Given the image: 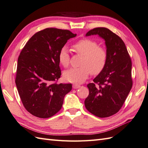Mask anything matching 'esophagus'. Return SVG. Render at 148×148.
<instances>
[{
    "instance_id": "34e87169",
    "label": "esophagus",
    "mask_w": 148,
    "mask_h": 148,
    "mask_svg": "<svg viewBox=\"0 0 148 148\" xmlns=\"http://www.w3.org/2000/svg\"><path fill=\"white\" fill-rule=\"evenodd\" d=\"M80 87V85H78V84H74L73 85V88H78Z\"/></svg>"
}]
</instances>
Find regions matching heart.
Wrapping results in <instances>:
<instances>
[{
  "label": "heart",
  "instance_id": "heart-1",
  "mask_svg": "<svg viewBox=\"0 0 148 148\" xmlns=\"http://www.w3.org/2000/svg\"><path fill=\"white\" fill-rule=\"evenodd\" d=\"M73 48L80 55L84 56L79 68H71L64 72L63 76L66 80L80 84L84 82L90 73L98 75L106 66L107 53L105 49L99 47L98 43L89 39H84L73 45ZM60 63L64 67L70 64V56L66 46L60 49L58 55Z\"/></svg>",
  "mask_w": 148,
  "mask_h": 148
}]
</instances>
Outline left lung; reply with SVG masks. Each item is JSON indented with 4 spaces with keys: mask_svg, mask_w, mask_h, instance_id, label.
<instances>
[{
    "mask_svg": "<svg viewBox=\"0 0 148 148\" xmlns=\"http://www.w3.org/2000/svg\"><path fill=\"white\" fill-rule=\"evenodd\" d=\"M99 35L105 41L107 62L103 70L87 85L86 109L94 116L107 117L121 109L132 86V63L125 43L106 27L89 31L86 36Z\"/></svg>",
    "mask_w": 148,
    "mask_h": 148,
    "instance_id": "obj_1",
    "label": "left lung"
}]
</instances>
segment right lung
I'll return each mask as SVG.
<instances>
[{
	"label": "right lung",
	"instance_id": "add662e5",
	"mask_svg": "<svg viewBox=\"0 0 148 148\" xmlns=\"http://www.w3.org/2000/svg\"><path fill=\"white\" fill-rule=\"evenodd\" d=\"M68 30L46 28L29 39L18 58L16 84L29 112L39 118L56 114L64 97L71 90V84H56L61 70L58 55L70 38L76 36Z\"/></svg>",
	"mask_w": 148,
	"mask_h": 148
}]
</instances>
